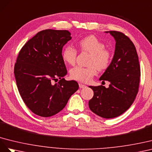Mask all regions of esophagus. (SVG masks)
<instances>
[{"mask_svg":"<svg viewBox=\"0 0 152 152\" xmlns=\"http://www.w3.org/2000/svg\"><path fill=\"white\" fill-rule=\"evenodd\" d=\"M79 86H80V88H83L86 87V85H85L83 84H81V83H79Z\"/></svg>","mask_w":152,"mask_h":152,"instance_id":"obj_1","label":"esophagus"}]
</instances>
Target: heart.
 I'll return each instance as SVG.
<instances>
[{"instance_id":"heart-1","label":"heart","mask_w":152,"mask_h":152,"mask_svg":"<svg viewBox=\"0 0 152 152\" xmlns=\"http://www.w3.org/2000/svg\"><path fill=\"white\" fill-rule=\"evenodd\" d=\"M80 49L82 52L90 53L87 67L75 66L70 70L72 79L83 83L91 81L96 75L97 69L103 71L110 65L112 58L111 51L105 48L104 43L94 36H88L81 39L79 42ZM77 51L75 48L67 45L62 51V58L65 62L74 65L76 62Z\"/></svg>"}]
</instances>
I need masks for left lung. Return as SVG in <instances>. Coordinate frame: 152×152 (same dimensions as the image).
I'll return each mask as SVG.
<instances>
[{
	"label": "left lung",
	"instance_id": "8db88e82",
	"mask_svg": "<svg viewBox=\"0 0 152 152\" xmlns=\"http://www.w3.org/2000/svg\"><path fill=\"white\" fill-rule=\"evenodd\" d=\"M116 41L111 63L100 80L110 82L109 87L90 86L94 96L88 102L90 110L104 118L123 114L135 100L140 86L141 69L136 47L132 41L121 32L107 31Z\"/></svg>",
	"mask_w": 152,
	"mask_h": 152
}]
</instances>
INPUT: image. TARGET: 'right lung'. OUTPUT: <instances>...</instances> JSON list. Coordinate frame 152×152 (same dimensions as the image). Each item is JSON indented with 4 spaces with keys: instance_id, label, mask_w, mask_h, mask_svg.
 Instances as JSON below:
<instances>
[{
    "instance_id": "1",
    "label": "right lung",
    "mask_w": 152,
    "mask_h": 152,
    "mask_svg": "<svg viewBox=\"0 0 152 152\" xmlns=\"http://www.w3.org/2000/svg\"><path fill=\"white\" fill-rule=\"evenodd\" d=\"M71 39L68 30L46 29L29 39L19 52L14 69L17 87L26 106L38 116L58 113L79 88L76 81L63 78L67 71L62 48Z\"/></svg>"
}]
</instances>
